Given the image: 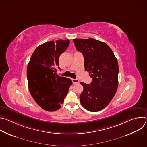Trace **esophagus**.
<instances>
[{"mask_svg": "<svg viewBox=\"0 0 147 147\" xmlns=\"http://www.w3.org/2000/svg\"><path fill=\"white\" fill-rule=\"evenodd\" d=\"M71 80H72V82L74 84H75L79 83V80L78 79H73H73H71Z\"/></svg>", "mask_w": 147, "mask_h": 147, "instance_id": "obj_1", "label": "esophagus"}]
</instances>
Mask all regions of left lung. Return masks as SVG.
<instances>
[{
  "label": "left lung",
  "mask_w": 147,
  "mask_h": 147,
  "mask_svg": "<svg viewBox=\"0 0 147 147\" xmlns=\"http://www.w3.org/2000/svg\"><path fill=\"white\" fill-rule=\"evenodd\" d=\"M73 40L77 50L84 58L85 70L92 78L90 84L80 82L84 88L80 95V103L89 111H99L108 105L116 92L117 59L110 47L103 42L92 38Z\"/></svg>",
  "instance_id": "obj_1"
}]
</instances>
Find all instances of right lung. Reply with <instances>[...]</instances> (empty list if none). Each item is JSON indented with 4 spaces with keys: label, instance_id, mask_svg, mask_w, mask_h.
<instances>
[{
    "label": "right lung",
    "instance_id": "add662e5",
    "mask_svg": "<svg viewBox=\"0 0 147 147\" xmlns=\"http://www.w3.org/2000/svg\"><path fill=\"white\" fill-rule=\"evenodd\" d=\"M70 44L69 39L49 41L38 46L28 64L27 75L30 92L38 105L55 111L63 103L72 84L70 78L56 74L59 59Z\"/></svg>",
    "mask_w": 147,
    "mask_h": 147
}]
</instances>
